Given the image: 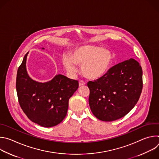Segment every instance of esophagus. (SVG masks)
<instances>
[{"label": "esophagus", "instance_id": "34e87169", "mask_svg": "<svg viewBox=\"0 0 159 159\" xmlns=\"http://www.w3.org/2000/svg\"><path fill=\"white\" fill-rule=\"evenodd\" d=\"M79 87H81V86L85 85V83L83 80H80L79 82Z\"/></svg>", "mask_w": 159, "mask_h": 159}]
</instances>
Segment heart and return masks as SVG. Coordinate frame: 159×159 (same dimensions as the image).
<instances>
[{"label": "heart", "instance_id": "heart-1", "mask_svg": "<svg viewBox=\"0 0 159 159\" xmlns=\"http://www.w3.org/2000/svg\"><path fill=\"white\" fill-rule=\"evenodd\" d=\"M112 60V53L108 49L85 44L76 47L70 53V57L64 55L62 63L70 75H76L78 71L77 65H79L85 77L95 80L101 78L107 72Z\"/></svg>", "mask_w": 159, "mask_h": 159}]
</instances>
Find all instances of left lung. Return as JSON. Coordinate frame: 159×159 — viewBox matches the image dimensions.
<instances>
[{
  "mask_svg": "<svg viewBox=\"0 0 159 159\" xmlns=\"http://www.w3.org/2000/svg\"><path fill=\"white\" fill-rule=\"evenodd\" d=\"M142 74L140 63L130 58L111 67L101 78L89 81V103L93 115L104 121L127 115L140 98Z\"/></svg>",
  "mask_w": 159,
  "mask_h": 159,
  "instance_id": "1",
  "label": "left lung"
}]
</instances>
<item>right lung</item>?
I'll list each match as a JSON object with an SVG mask.
<instances>
[{
  "label": "right lung",
  "instance_id": "obj_1",
  "mask_svg": "<svg viewBox=\"0 0 159 159\" xmlns=\"http://www.w3.org/2000/svg\"><path fill=\"white\" fill-rule=\"evenodd\" d=\"M27 55L17 73L19 103L31 121L43 127L55 126L65 118L69 99L78 89L79 82L61 74L44 83L33 80L26 70Z\"/></svg>",
  "mask_w": 159,
  "mask_h": 159
}]
</instances>
